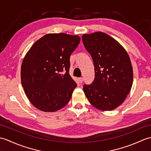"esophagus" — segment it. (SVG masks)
I'll list each match as a JSON object with an SVG mask.
<instances>
[{
	"label": "esophagus",
	"mask_w": 151,
	"mask_h": 151,
	"mask_svg": "<svg viewBox=\"0 0 151 151\" xmlns=\"http://www.w3.org/2000/svg\"><path fill=\"white\" fill-rule=\"evenodd\" d=\"M78 81H79V82H80V83H82V82H83V78H82V77L79 78V79H78Z\"/></svg>",
	"instance_id": "obj_1"
}]
</instances>
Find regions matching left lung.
<instances>
[{
    "label": "left lung",
    "mask_w": 151,
    "mask_h": 151,
    "mask_svg": "<svg viewBox=\"0 0 151 151\" xmlns=\"http://www.w3.org/2000/svg\"><path fill=\"white\" fill-rule=\"evenodd\" d=\"M82 39L95 67L94 81L84 85V93L99 110H114L124 102L132 86L129 54L116 40L101 32L84 34Z\"/></svg>",
    "instance_id": "left-lung-1"
}]
</instances>
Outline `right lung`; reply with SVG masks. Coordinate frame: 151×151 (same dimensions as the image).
Masks as SVG:
<instances>
[{"label":"right lung","mask_w":151,"mask_h":151,"mask_svg":"<svg viewBox=\"0 0 151 151\" xmlns=\"http://www.w3.org/2000/svg\"><path fill=\"white\" fill-rule=\"evenodd\" d=\"M81 41L63 33L45 35L22 61L21 78L25 93L39 110L56 111L68 103L77 86L69 75L70 56Z\"/></svg>","instance_id":"1"}]
</instances>
